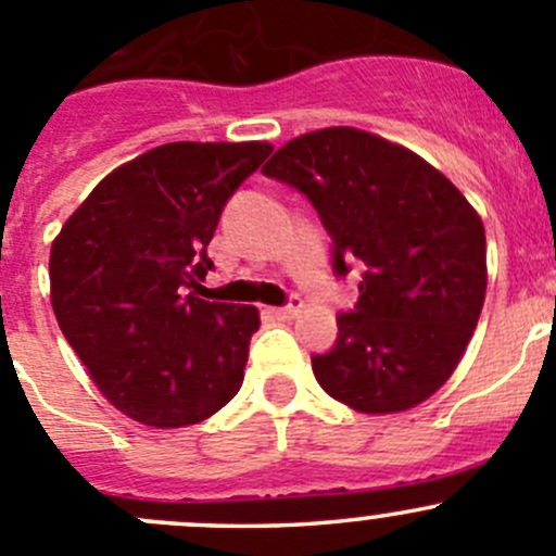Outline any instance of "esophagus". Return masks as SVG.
Masks as SVG:
<instances>
[{"label": "esophagus", "mask_w": 556, "mask_h": 556, "mask_svg": "<svg viewBox=\"0 0 556 556\" xmlns=\"http://www.w3.org/2000/svg\"><path fill=\"white\" fill-rule=\"evenodd\" d=\"M301 299L299 295H290V301L285 306H277V309H271L274 312V317H279V319H290V317H295V314H299V309H301Z\"/></svg>", "instance_id": "esophagus-1"}]
</instances>
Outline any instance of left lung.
<instances>
[{"instance_id": "obj_1", "label": "left lung", "mask_w": 556, "mask_h": 556, "mask_svg": "<svg viewBox=\"0 0 556 556\" xmlns=\"http://www.w3.org/2000/svg\"><path fill=\"white\" fill-rule=\"evenodd\" d=\"M263 174L309 199L333 274L361 271L314 377L363 414L406 412L457 368L486 293L481 217L439 169L374 134L323 128L271 155Z\"/></svg>"}]
</instances>
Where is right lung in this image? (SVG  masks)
Returning <instances> with one entry per match:
<instances>
[{
  "instance_id": "right-lung-1",
  "label": "right lung",
  "mask_w": 556,
  "mask_h": 556,
  "mask_svg": "<svg viewBox=\"0 0 556 556\" xmlns=\"http://www.w3.org/2000/svg\"><path fill=\"white\" fill-rule=\"evenodd\" d=\"M266 142H172L91 190L50 250L61 333L106 401L150 428L220 412L244 382L255 306L195 299L206 244Z\"/></svg>"
}]
</instances>
